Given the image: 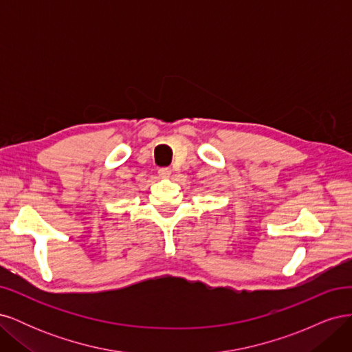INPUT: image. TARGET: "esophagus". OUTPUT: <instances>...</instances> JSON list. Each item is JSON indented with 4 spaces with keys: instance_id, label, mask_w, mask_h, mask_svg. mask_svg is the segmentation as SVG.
<instances>
[{
    "instance_id": "esophagus-1",
    "label": "esophagus",
    "mask_w": 352,
    "mask_h": 352,
    "mask_svg": "<svg viewBox=\"0 0 352 352\" xmlns=\"http://www.w3.org/2000/svg\"><path fill=\"white\" fill-rule=\"evenodd\" d=\"M158 175L162 177H170V175H172V168H170V167H160Z\"/></svg>"
}]
</instances>
